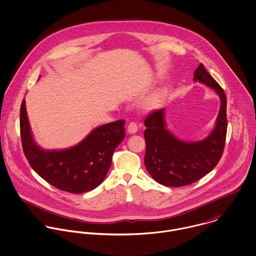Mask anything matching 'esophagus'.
Masks as SVG:
<instances>
[{"mask_svg": "<svg viewBox=\"0 0 256 256\" xmlns=\"http://www.w3.org/2000/svg\"><path fill=\"white\" fill-rule=\"evenodd\" d=\"M127 131H128L130 134H135V133L138 131V125H137V123H135V122H130V123L128 124Z\"/></svg>", "mask_w": 256, "mask_h": 256, "instance_id": "1", "label": "esophagus"}]
</instances>
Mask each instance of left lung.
<instances>
[{
	"label": "left lung",
	"mask_w": 256,
	"mask_h": 256,
	"mask_svg": "<svg viewBox=\"0 0 256 256\" xmlns=\"http://www.w3.org/2000/svg\"><path fill=\"white\" fill-rule=\"evenodd\" d=\"M194 82L213 88L220 100L218 118L211 134L198 142H185L166 129L164 108L156 110L145 119V166L150 176L164 186L182 187L209 174L222 158L226 136V98L219 84L200 64Z\"/></svg>",
	"instance_id": "obj_1"
}]
</instances>
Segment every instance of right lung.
I'll return each mask as SVG.
<instances>
[{"mask_svg": "<svg viewBox=\"0 0 256 256\" xmlns=\"http://www.w3.org/2000/svg\"><path fill=\"white\" fill-rule=\"evenodd\" d=\"M124 124L125 120H117L102 125L76 146L47 150L32 138L24 98L20 106V137L30 166L49 184L74 194L90 191L104 180L112 154L125 137Z\"/></svg>", "mask_w": 256, "mask_h": 256, "instance_id": "right-lung-1", "label": "right lung"}]
</instances>
